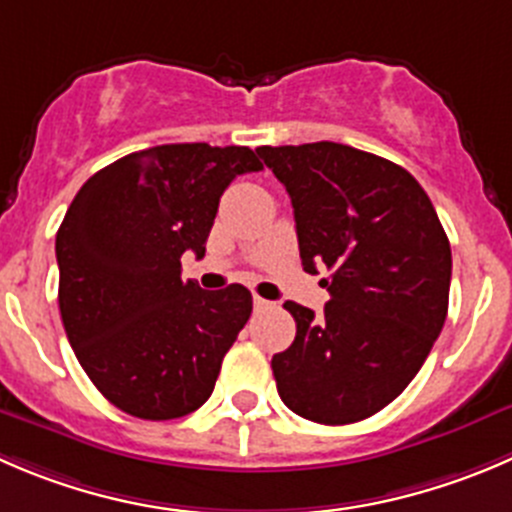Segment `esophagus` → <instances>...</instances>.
Returning a JSON list of instances; mask_svg holds the SVG:
<instances>
[{
  "mask_svg": "<svg viewBox=\"0 0 512 512\" xmlns=\"http://www.w3.org/2000/svg\"><path fill=\"white\" fill-rule=\"evenodd\" d=\"M252 302H255L257 310H267V307H272V302L265 300V297H260V295H255V300H252Z\"/></svg>",
  "mask_w": 512,
  "mask_h": 512,
  "instance_id": "esophagus-1",
  "label": "esophagus"
}]
</instances>
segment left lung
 Returning a JSON list of instances; mask_svg holds the SVG:
<instances>
[{"label": "left lung", "instance_id": "1", "mask_svg": "<svg viewBox=\"0 0 512 512\" xmlns=\"http://www.w3.org/2000/svg\"><path fill=\"white\" fill-rule=\"evenodd\" d=\"M295 210L302 267L330 270L322 315L285 310L297 335L272 357L282 403L322 425L393 403L433 350L448 315L450 242L408 170L337 142L257 147Z\"/></svg>", "mask_w": 512, "mask_h": 512}]
</instances>
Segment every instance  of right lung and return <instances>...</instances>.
Masks as SVG:
<instances>
[{"label": "right lung", "instance_id": "obj_1", "mask_svg": "<svg viewBox=\"0 0 512 512\" xmlns=\"http://www.w3.org/2000/svg\"><path fill=\"white\" fill-rule=\"evenodd\" d=\"M262 170L250 147L207 142L132 152L89 177L57 232L59 312L94 388L127 415L175 420L215 390L252 312L242 285L182 280L205 257L222 192Z\"/></svg>", "mask_w": 512, "mask_h": 512}]
</instances>
